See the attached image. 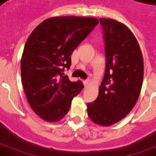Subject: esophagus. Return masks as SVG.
I'll return each mask as SVG.
<instances>
[{
  "mask_svg": "<svg viewBox=\"0 0 156 156\" xmlns=\"http://www.w3.org/2000/svg\"><path fill=\"white\" fill-rule=\"evenodd\" d=\"M83 84H84V86H85V87H87L88 86V84H89V80H84L83 82Z\"/></svg>",
  "mask_w": 156,
  "mask_h": 156,
  "instance_id": "obj_1",
  "label": "esophagus"
}]
</instances>
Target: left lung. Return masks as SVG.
<instances>
[{"mask_svg":"<svg viewBox=\"0 0 156 156\" xmlns=\"http://www.w3.org/2000/svg\"><path fill=\"white\" fill-rule=\"evenodd\" d=\"M104 30L106 69L99 95L87 104L94 123L109 126L126 117L140 95L143 58L135 36L126 25L114 19L100 18Z\"/></svg>","mask_w":156,"mask_h":156,"instance_id":"1","label":"left lung"}]
</instances>
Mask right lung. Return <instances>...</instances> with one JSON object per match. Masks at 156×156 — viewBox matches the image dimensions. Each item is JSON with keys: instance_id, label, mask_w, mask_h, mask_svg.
<instances>
[{"instance_id": "add662e5", "label": "right lung", "mask_w": 156, "mask_h": 156, "mask_svg": "<svg viewBox=\"0 0 156 156\" xmlns=\"http://www.w3.org/2000/svg\"><path fill=\"white\" fill-rule=\"evenodd\" d=\"M97 18L64 16L45 19L26 42L21 75L28 103L40 118L56 122L63 118L84 86L64 76L71 55L95 27Z\"/></svg>"}]
</instances>
